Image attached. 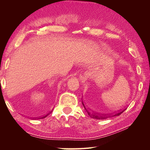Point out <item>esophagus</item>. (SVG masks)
<instances>
[{"label":"esophagus","instance_id":"1","mask_svg":"<svg viewBox=\"0 0 150 150\" xmlns=\"http://www.w3.org/2000/svg\"><path fill=\"white\" fill-rule=\"evenodd\" d=\"M89 76V72H86V73H85L83 76V79H86V78H88V77Z\"/></svg>","mask_w":150,"mask_h":150}]
</instances>
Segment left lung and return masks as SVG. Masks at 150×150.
I'll list each match as a JSON object with an SVG mask.
<instances>
[{
	"label": "left lung",
	"instance_id": "8db88e82",
	"mask_svg": "<svg viewBox=\"0 0 150 150\" xmlns=\"http://www.w3.org/2000/svg\"><path fill=\"white\" fill-rule=\"evenodd\" d=\"M82 104L85 110L88 112V115L93 117V118L97 120H104L108 118V117L119 116L126 110V108H122L121 110L117 111V112H114L112 113H107L103 112V111L98 108V106H96V104H94L89 103L88 102H86L84 100L82 101Z\"/></svg>",
	"mask_w": 150,
	"mask_h": 150
}]
</instances>
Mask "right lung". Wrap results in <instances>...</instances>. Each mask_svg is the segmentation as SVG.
<instances>
[{"mask_svg": "<svg viewBox=\"0 0 150 150\" xmlns=\"http://www.w3.org/2000/svg\"><path fill=\"white\" fill-rule=\"evenodd\" d=\"M52 110H53V109H52V110H49L47 112L45 113L44 115H42L41 116H39V117H30V118L33 119V120H36V119L38 120V119H43V118H45V117H46V116H47L50 114V113L52 112Z\"/></svg>", "mask_w": 150, "mask_h": 150, "instance_id": "1", "label": "right lung"}]
</instances>
